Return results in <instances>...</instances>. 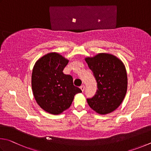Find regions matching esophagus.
Returning a JSON list of instances; mask_svg holds the SVG:
<instances>
[{
  "instance_id": "1",
  "label": "esophagus",
  "mask_w": 151,
  "mask_h": 151,
  "mask_svg": "<svg viewBox=\"0 0 151 151\" xmlns=\"http://www.w3.org/2000/svg\"><path fill=\"white\" fill-rule=\"evenodd\" d=\"M80 89H81V91H83L84 90H85V86H84V85L81 86H80Z\"/></svg>"
}]
</instances>
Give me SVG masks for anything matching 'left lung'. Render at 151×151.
Listing matches in <instances>:
<instances>
[{"instance_id": "left-lung-1", "label": "left lung", "mask_w": 151, "mask_h": 151, "mask_svg": "<svg viewBox=\"0 0 151 151\" xmlns=\"http://www.w3.org/2000/svg\"><path fill=\"white\" fill-rule=\"evenodd\" d=\"M97 83L96 94L88 99L89 106L100 115L115 111L123 102L127 90V75L122 61L115 55L99 53L85 58Z\"/></svg>"}]
</instances>
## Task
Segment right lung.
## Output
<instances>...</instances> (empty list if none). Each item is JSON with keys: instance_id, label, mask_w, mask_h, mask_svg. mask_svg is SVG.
<instances>
[{"instance_id": "right-lung-1", "label": "right lung", "mask_w": 151, "mask_h": 151, "mask_svg": "<svg viewBox=\"0 0 151 151\" xmlns=\"http://www.w3.org/2000/svg\"><path fill=\"white\" fill-rule=\"evenodd\" d=\"M69 62L56 52L48 53L36 61L32 73V89L37 104L45 111L59 115L72 104L81 89L74 86L70 75L63 73Z\"/></svg>"}]
</instances>
